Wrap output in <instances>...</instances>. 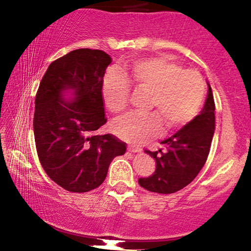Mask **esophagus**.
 <instances>
[{
  "label": "esophagus",
  "instance_id": "34e87169",
  "mask_svg": "<svg viewBox=\"0 0 251 251\" xmlns=\"http://www.w3.org/2000/svg\"><path fill=\"white\" fill-rule=\"evenodd\" d=\"M128 151H131V153H140L141 148H136V147H134V146H129Z\"/></svg>",
  "mask_w": 251,
  "mask_h": 251
}]
</instances>
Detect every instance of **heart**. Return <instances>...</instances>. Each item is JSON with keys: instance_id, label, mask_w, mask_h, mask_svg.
Masks as SVG:
<instances>
[{"instance_id": "heart-1", "label": "heart", "mask_w": 251, "mask_h": 251, "mask_svg": "<svg viewBox=\"0 0 251 251\" xmlns=\"http://www.w3.org/2000/svg\"><path fill=\"white\" fill-rule=\"evenodd\" d=\"M128 81L135 89L149 92L146 110L156 111L128 115L112 123V133L131 145H141L159 133L160 120L168 129L186 125L204 103L205 83L198 72L182 70L165 57H151L136 60L123 75L112 70L105 75L102 96L112 114H121L128 105Z\"/></svg>"}]
</instances>
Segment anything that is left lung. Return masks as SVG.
<instances>
[{
    "instance_id": "obj_1",
    "label": "left lung",
    "mask_w": 251,
    "mask_h": 251,
    "mask_svg": "<svg viewBox=\"0 0 251 251\" xmlns=\"http://www.w3.org/2000/svg\"><path fill=\"white\" fill-rule=\"evenodd\" d=\"M207 97L201 114L176 134L161 141L162 149L147 153L155 160V172L139 184L151 192L170 194L187 186L206 162L215 134V100L207 83Z\"/></svg>"
}]
</instances>
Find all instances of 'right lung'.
Returning a JSON list of instances; mask_svg holds the SVG:
<instances>
[{
  "label": "right lung",
  "instance_id": "add662e5",
  "mask_svg": "<svg viewBox=\"0 0 251 251\" xmlns=\"http://www.w3.org/2000/svg\"><path fill=\"white\" fill-rule=\"evenodd\" d=\"M111 57L100 50L79 49L47 69L35 97L33 126L36 151L47 176L70 192H89L105 180L114 157L126 143L105 125L103 77Z\"/></svg>",
  "mask_w": 251,
  "mask_h": 251
}]
</instances>
